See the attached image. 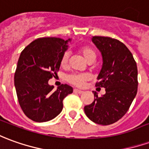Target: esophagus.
Segmentation results:
<instances>
[{
  "label": "esophagus",
  "instance_id": "34e87169",
  "mask_svg": "<svg viewBox=\"0 0 149 149\" xmlns=\"http://www.w3.org/2000/svg\"><path fill=\"white\" fill-rule=\"evenodd\" d=\"M73 92L77 93H83V91H82V90H81V89H73Z\"/></svg>",
  "mask_w": 149,
  "mask_h": 149
}]
</instances>
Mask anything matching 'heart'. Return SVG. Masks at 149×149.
I'll use <instances>...</instances> for the list:
<instances>
[{"instance_id":"obj_1","label":"heart","mask_w":149,"mask_h":149,"mask_svg":"<svg viewBox=\"0 0 149 149\" xmlns=\"http://www.w3.org/2000/svg\"><path fill=\"white\" fill-rule=\"evenodd\" d=\"M80 52L83 55L85 59L88 62L95 60L96 59V52L95 51L89 47H82L80 48ZM68 59H69V54L68 52H65L63 54L60 60V64L62 67H65L68 63ZM90 76L88 73H81V74H72L68 76L67 78L68 81L70 82L71 84L77 86H82L84 85L85 81L89 80Z\"/></svg>"}]
</instances>
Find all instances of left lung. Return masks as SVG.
<instances>
[{"label": "left lung", "instance_id": "8db88e82", "mask_svg": "<svg viewBox=\"0 0 149 149\" xmlns=\"http://www.w3.org/2000/svg\"><path fill=\"white\" fill-rule=\"evenodd\" d=\"M93 42L102 57V66L96 87H103L106 93L85 106L84 111L95 123L110 125L124 115L137 93V66L132 52L115 38L93 36Z\"/></svg>", "mask_w": 149, "mask_h": 149}]
</instances>
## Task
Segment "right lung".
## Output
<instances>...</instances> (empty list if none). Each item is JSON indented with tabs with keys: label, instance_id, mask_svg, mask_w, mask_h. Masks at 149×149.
<instances>
[{
	"label": "right lung",
	"instance_id": "right-lung-1",
	"mask_svg": "<svg viewBox=\"0 0 149 149\" xmlns=\"http://www.w3.org/2000/svg\"><path fill=\"white\" fill-rule=\"evenodd\" d=\"M70 41V38H39L21 53L14 74V85L22 110L33 121L42 123L56 118L62 111L64 98L73 91L66 84L56 90L48 84L60 69L61 57Z\"/></svg>",
	"mask_w": 149,
	"mask_h": 149
}]
</instances>
